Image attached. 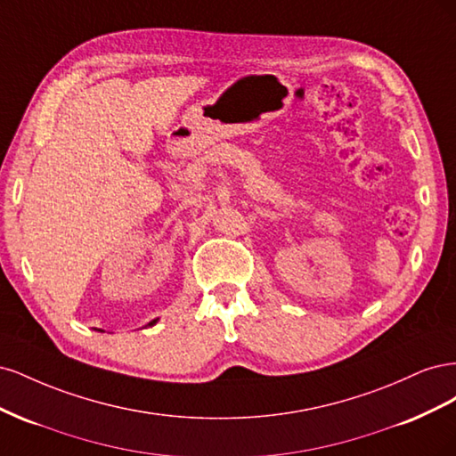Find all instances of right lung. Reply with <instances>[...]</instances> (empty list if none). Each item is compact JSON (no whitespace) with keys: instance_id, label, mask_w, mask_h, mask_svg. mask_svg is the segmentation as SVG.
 I'll return each mask as SVG.
<instances>
[{"instance_id":"1","label":"right lung","mask_w":456,"mask_h":456,"mask_svg":"<svg viewBox=\"0 0 456 456\" xmlns=\"http://www.w3.org/2000/svg\"><path fill=\"white\" fill-rule=\"evenodd\" d=\"M156 322H158V320H154V322H150V323H148V325H154V323H156Z\"/></svg>"}]
</instances>
